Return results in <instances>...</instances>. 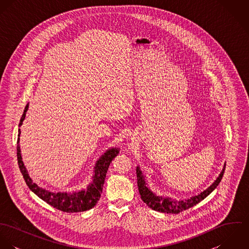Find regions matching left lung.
Returning a JSON list of instances; mask_svg holds the SVG:
<instances>
[{"mask_svg": "<svg viewBox=\"0 0 249 249\" xmlns=\"http://www.w3.org/2000/svg\"><path fill=\"white\" fill-rule=\"evenodd\" d=\"M224 170H225V163L219 176L213 181L212 185H210L206 190H204L197 196H192L190 198H184V199L181 198L179 200L169 196H158L155 193H153L148 187L145 180V177L143 176L139 167H137L136 169L137 184H138V189H139L141 198L149 208L161 213H178L196 205L201 200H203L206 196H208L221 181L224 174Z\"/></svg>", "mask_w": 249, "mask_h": 249, "instance_id": "left-lung-1", "label": "left lung"}]
</instances>
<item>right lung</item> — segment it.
I'll return each mask as SVG.
<instances>
[{"instance_id": "obj_1", "label": "right lung", "mask_w": 249, "mask_h": 249, "mask_svg": "<svg viewBox=\"0 0 249 249\" xmlns=\"http://www.w3.org/2000/svg\"><path fill=\"white\" fill-rule=\"evenodd\" d=\"M29 109V104L25 107L24 113L21 117L19 127L23 124V122L26 118L27 111ZM19 138L17 141V159L20 171L23 175L28 187L34 192L36 196L60 211L67 212V213H77L83 212L92 209L100 200L101 195L103 192V187L105 184V180L107 178V170L110 166L112 160L119 154L120 148L119 147H111L108 148L107 151L97 160L94 171L92 181L87 185L86 189L73 191V192H51L49 190L43 189L36 184L33 179L30 177L25 164L22 160L21 148H20V134L21 130L19 128Z\"/></svg>"}]
</instances>
